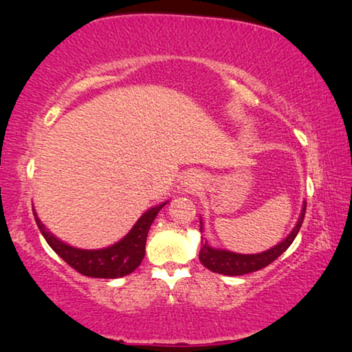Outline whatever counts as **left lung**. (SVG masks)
I'll use <instances>...</instances> for the list:
<instances>
[{
    "label": "left lung",
    "mask_w": 352,
    "mask_h": 352,
    "mask_svg": "<svg viewBox=\"0 0 352 352\" xmlns=\"http://www.w3.org/2000/svg\"><path fill=\"white\" fill-rule=\"evenodd\" d=\"M306 214V201L302 204V211L300 219L295 226V229L292 230V234L288 235L285 240H282L280 243L276 245V247L267 250V252L258 253V254H240L234 252H226V250H216L210 247L208 243L201 242L200 248V263L204 264L206 269H210L211 272L224 274V276H243V274H250L254 271H259V269L266 267L272 261L280 256V254L285 252V250L293 243V240L300 232L302 219H305ZM200 230H201V223H200Z\"/></svg>",
    "instance_id": "8db88e82"
}]
</instances>
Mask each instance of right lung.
<instances>
[{"label": "right lung", "mask_w": 352, "mask_h": 352, "mask_svg": "<svg viewBox=\"0 0 352 352\" xmlns=\"http://www.w3.org/2000/svg\"><path fill=\"white\" fill-rule=\"evenodd\" d=\"M162 204L158 206H153L148 211H146L134 228L120 240V242L113 243L112 247L102 248V250H81L70 247L59 239H56L47 229L43 226V223L38 219L35 211V221L38 224V229L41 230L43 237L46 242L64 261L75 269L76 272L83 274L86 277H96V278H118L123 276L131 274L139 264H141L144 254H146V240L148 229L155 219L163 206Z\"/></svg>", "instance_id": "add662e5"}]
</instances>
